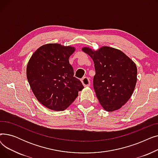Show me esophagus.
<instances>
[{
    "instance_id": "34e87169",
    "label": "esophagus",
    "mask_w": 158,
    "mask_h": 158,
    "mask_svg": "<svg viewBox=\"0 0 158 158\" xmlns=\"http://www.w3.org/2000/svg\"><path fill=\"white\" fill-rule=\"evenodd\" d=\"M81 82L82 85H83L84 86H89L90 85V82H89V79L88 77H85L81 79Z\"/></svg>"
}]
</instances>
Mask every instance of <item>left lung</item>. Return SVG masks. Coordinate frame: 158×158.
Wrapping results in <instances>:
<instances>
[{
  "mask_svg": "<svg viewBox=\"0 0 158 158\" xmlns=\"http://www.w3.org/2000/svg\"><path fill=\"white\" fill-rule=\"evenodd\" d=\"M82 51L94 63V88L99 103L107 111L119 110L129 100L135 88V63L120 50L110 47L104 46L97 51L85 47Z\"/></svg>",
  "mask_w": 158,
  "mask_h": 158,
  "instance_id": "8db88e82",
  "label": "left lung"
}]
</instances>
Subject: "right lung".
<instances>
[{
  "label": "right lung",
  "mask_w": 158,
  "mask_h": 158,
  "mask_svg": "<svg viewBox=\"0 0 158 158\" xmlns=\"http://www.w3.org/2000/svg\"><path fill=\"white\" fill-rule=\"evenodd\" d=\"M75 51L73 47L48 44L39 47L29 60L26 74L29 85L37 100L47 108L65 110L84 88L73 77L69 63Z\"/></svg>",
  "instance_id": "right-lung-1"
}]
</instances>
